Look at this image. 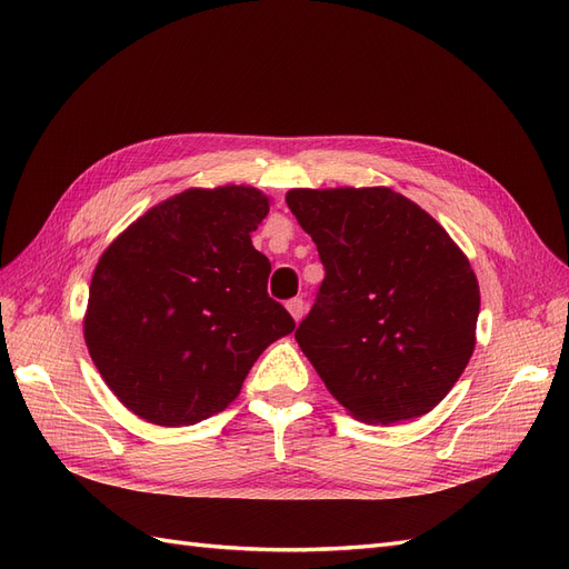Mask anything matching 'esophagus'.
I'll use <instances>...</instances> for the list:
<instances>
[{
	"label": "esophagus",
	"instance_id": "1",
	"mask_svg": "<svg viewBox=\"0 0 569 569\" xmlns=\"http://www.w3.org/2000/svg\"><path fill=\"white\" fill-rule=\"evenodd\" d=\"M287 311L291 313V318H295L297 322L303 318V313H306V301L301 299V297H297V299H289L287 301Z\"/></svg>",
	"mask_w": 569,
	"mask_h": 569
}]
</instances>
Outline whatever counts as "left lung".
I'll list each match as a JSON object with an SVG mask.
<instances>
[{
	"mask_svg": "<svg viewBox=\"0 0 569 569\" xmlns=\"http://www.w3.org/2000/svg\"><path fill=\"white\" fill-rule=\"evenodd\" d=\"M325 280L297 341L353 418L401 422L432 410L475 351L470 261L418 203L387 187L291 189Z\"/></svg>",
	"mask_w": 569,
	"mask_h": 569,
	"instance_id": "obj_1",
	"label": "left lung"
}]
</instances>
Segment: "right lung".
I'll use <instances>...</instances> for the list:
<instances>
[{
	"mask_svg": "<svg viewBox=\"0 0 569 569\" xmlns=\"http://www.w3.org/2000/svg\"><path fill=\"white\" fill-rule=\"evenodd\" d=\"M266 216L253 187L187 189L99 258L84 341L134 416L163 427L216 416L263 349L295 330L268 297L270 261L251 244Z\"/></svg>",
	"mask_w": 569,
	"mask_h": 569,
	"instance_id": "1",
	"label": "right lung"
}]
</instances>
